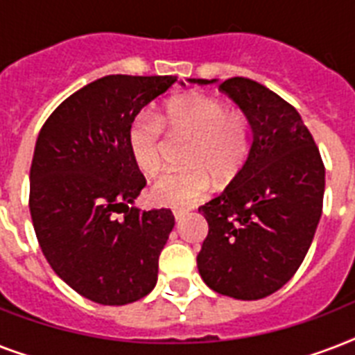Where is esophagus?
I'll list each match as a JSON object with an SVG mask.
<instances>
[{
    "label": "esophagus",
    "instance_id": "1",
    "mask_svg": "<svg viewBox=\"0 0 355 355\" xmlns=\"http://www.w3.org/2000/svg\"><path fill=\"white\" fill-rule=\"evenodd\" d=\"M173 216H175V219H177L178 223L184 217V210H173Z\"/></svg>",
    "mask_w": 355,
    "mask_h": 355
}]
</instances>
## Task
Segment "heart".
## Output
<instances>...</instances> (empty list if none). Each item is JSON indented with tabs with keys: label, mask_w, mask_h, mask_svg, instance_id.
I'll list each match as a JSON object with an SVG mask.
<instances>
[{
	"label": "heart",
	"mask_w": 355,
	"mask_h": 355,
	"mask_svg": "<svg viewBox=\"0 0 355 355\" xmlns=\"http://www.w3.org/2000/svg\"><path fill=\"white\" fill-rule=\"evenodd\" d=\"M160 123L173 134L189 138L184 153L188 167L162 175L150 184L156 205L189 208L210 193L211 184H228L239 175L250 150V125L239 110L205 94L173 97L164 105ZM149 114L132 119L127 134L130 160L139 173L155 175L162 167V128Z\"/></svg>",
	"instance_id": "b5f03b06"
}]
</instances>
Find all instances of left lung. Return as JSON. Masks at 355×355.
I'll return each mask as SVG.
<instances>
[{
    "mask_svg": "<svg viewBox=\"0 0 355 355\" xmlns=\"http://www.w3.org/2000/svg\"><path fill=\"white\" fill-rule=\"evenodd\" d=\"M219 90L247 116L252 145L239 175L199 208L208 236L197 267L219 295L258 300L286 286L308 254L322 216L324 164L300 114L275 92L245 77Z\"/></svg>",
    "mask_w": 355,
    "mask_h": 355,
    "instance_id": "1",
    "label": "left lung"
}]
</instances>
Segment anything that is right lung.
<instances>
[{"mask_svg":"<svg viewBox=\"0 0 355 355\" xmlns=\"http://www.w3.org/2000/svg\"><path fill=\"white\" fill-rule=\"evenodd\" d=\"M175 83L173 75H107L60 103L38 134L33 227L51 269L92 302L123 306L156 286L175 217L166 208H130L145 177L130 160L127 134L139 110Z\"/></svg>","mask_w":355,"mask_h":355,"instance_id":"right-lung-1","label":"right lung"}]
</instances>
